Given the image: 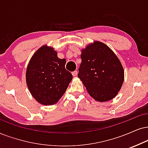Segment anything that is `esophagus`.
Instances as JSON below:
<instances>
[{
    "label": "esophagus",
    "mask_w": 148,
    "mask_h": 148,
    "mask_svg": "<svg viewBox=\"0 0 148 148\" xmlns=\"http://www.w3.org/2000/svg\"><path fill=\"white\" fill-rule=\"evenodd\" d=\"M72 76H76V75H77L78 74V72H77V70H75V71H74V72H72Z\"/></svg>",
    "instance_id": "34e87169"
}]
</instances>
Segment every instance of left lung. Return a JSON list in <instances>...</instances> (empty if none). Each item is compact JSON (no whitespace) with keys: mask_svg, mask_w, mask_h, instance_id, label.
<instances>
[{"mask_svg":"<svg viewBox=\"0 0 148 148\" xmlns=\"http://www.w3.org/2000/svg\"><path fill=\"white\" fill-rule=\"evenodd\" d=\"M81 52L78 77L87 92L98 102L112 100L124 80V70L118 57L108 46L98 41L87 45Z\"/></svg>","mask_w":148,"mask_h":148,"instance_id":"8db88e82","label":"left lung"}]
</instances>
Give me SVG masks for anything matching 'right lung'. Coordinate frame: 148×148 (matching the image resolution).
<instances>
[{
    "label": "right lung",
    "instance_id": "1",
    "mask_svg": "<svg viewBox=\"0 0 148 148\" xmlns=\"http://www.w3.org/2000/svg\"><path fill=\"white\" fill-rule=\"evenodd\" d=\"M53 48L44 45L33 54L27 65L26 81L32 96L43 105H52L66 91L72 75L65 68Z\"/></svg>",
    "mask_w": 148,
    "mask_h": 148
}]
</instances>
